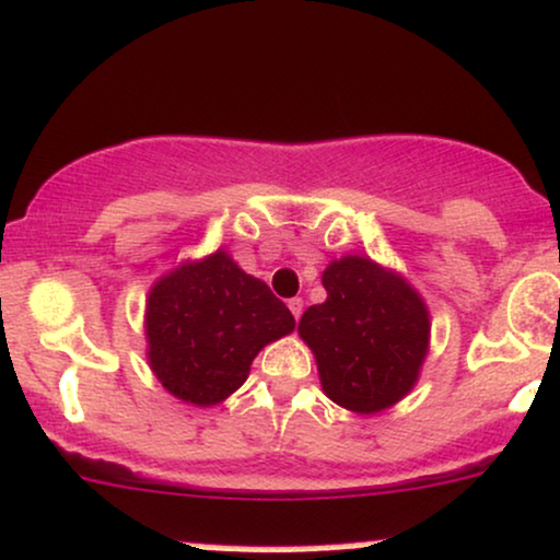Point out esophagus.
I'll use <instances>...</instances> for the list:
<instances>
[{
    "instance_id": "obj_1",
    "label": "esophagus",
    "mask_w": 560,
    "mask_h": 560,
    "mask_svg": "<svg viewBox=\"0 0 560 560\" xmlns=\"http://www.w3.org/2000/svg\"><path fill=\"white\" fill-rule=\"evenodd\" d=\"M288 310H291L293 317H301V312H304V299H291L288 301Z\"/></svg>"
}]
</instances>
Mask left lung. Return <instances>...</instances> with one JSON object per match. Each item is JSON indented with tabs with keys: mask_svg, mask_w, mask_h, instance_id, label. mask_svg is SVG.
Segmentation results:
<instances>
[{
	"mask_svg": "<svg viewBox=\"0 0 560 560\" xmlns=\"http://www.w3.org/2000/svg\"><path fill=\"white\" fill-rule=\"evenodd\" d=\"M323 285L328 299L299 323L323 392L351 412L386 410L418 381L431 332L425 304L405 280L362 256L328 264Z\"/></svg>",
	"mask_w": 560,
	"mask_h": 560,
	"instance_id": "1",
	"label": "left lung"
}]
</instances>
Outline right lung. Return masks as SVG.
Wrapping results in <instances>:
<instances>
[{
    "label": "right lung",
    "mask_w": 560,
    "mask_h": 560,
    "mask_svg": "<svg viewBox=\"0 0 560 560\" xmlns=\"http://www.w3.org/2000/svg\"><path fill=\"white\" fill-rule=\"evenodd\" d=\"M144 328L150 368L166 392L209 407L241 388L254 357L296 319L267 282L217 250L155 282Z\"/></svg>",
    "instance_id": "obj_1"
}]
</instances>
